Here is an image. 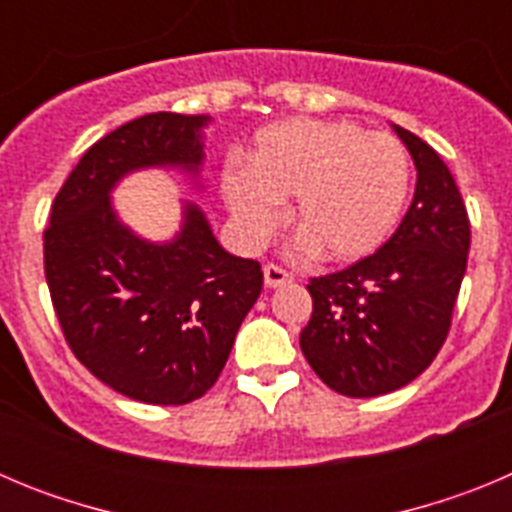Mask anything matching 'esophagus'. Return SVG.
<instances>
[{"mask_svg": "<svg viewBox=\"0 0 512 512\" xmlns=\"http://www.w3.org/2000/svg\"><path fill=\"white\" fill-rule=\"evenodd\" d=\"M292 274H289V271H284L282 266H274V264H269V266H264V284L269 289H277V287H284V284H292Z\"/></svg>", "mask_w": 512, "mask_h": 512, "instance_id": "obj_1", "label": "esophagus"}]
</instances>
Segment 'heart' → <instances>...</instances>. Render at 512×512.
I'll list each match as a JSON object with an SVG mask.
<instances>
[{
  "instance_id": "1",
  "label": "heart",
  "mask_w": 512,
  "mask_h": 512,
  "mask_svg": "<svg viewBox=\"0 0 512 512\" xmlns=\"http://www.w3.org/2000/svg\"><path fill=\"white\" fill-rule=\"evenodd\" d=\"M220 189L243 241H264L277 228L282 202L295 197L297 251L359 261L395 230L410 194V161L387 133L292 117L261 128L246 164L225 166Z\"/></svg>"
}]
</instances>
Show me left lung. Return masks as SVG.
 Returning a JSON list of instances; mask_svg holds the SVG:
<instances>
[{
  "label": "left lung",
  "instance_id": "obj_1",
  "mask_svg": "<svg viewBox=\"0 0 512 512\" xmlns=\"http://www.w3.org/2000/svg\"><path fill=\"white\" fill-rule=\"evenodd\" d=\"M392 130L418 171L410 210L377 253L307 284L302 354L346 397L387 395L428 369L449 336L467 271L469 217L449 166L418 135Z\"/></svg>",
  "mask_w": 512,
  "mask_h": 512
}]
</instances>
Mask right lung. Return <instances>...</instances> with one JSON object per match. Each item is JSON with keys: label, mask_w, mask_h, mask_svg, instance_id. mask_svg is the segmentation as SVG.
Wrapping results in <instances>:
<instances>
[{"label": "right lung", "mask_w": 512, "mask_h": 512, "mask_svg": "<svg viewBox=\"0 0 512 512\" xmlns=\"http://www.w3.org/2000/svg\"><path fill=\"white\" fill-rule=\"evenodd\" d=\"M210 115L153 112L89 148L51 207L45 279L76 359L130 400L187 405L223 372L235 333L259 300V261L225 251L197 202L166 241L125 225L112 192L135 171H179L205 192Z\"/></svg>", "instance_id": "right-lung-1"}]
</instances>
